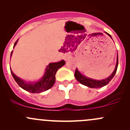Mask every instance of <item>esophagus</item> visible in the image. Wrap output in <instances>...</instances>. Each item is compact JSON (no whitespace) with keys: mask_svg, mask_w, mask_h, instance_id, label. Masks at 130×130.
<instances>
[{"mask_svg":"<svg viewBox=\"0 0 130 130\" xmlns=\"http://www.w3.org/2000/svg\"><path fill=\"white\" fill-rule=\"evenodd\" d=\"M63 58H64V60H65V61H67V60H69V59L70 58V55H69V54L65 55L63 57Z\"/></svg>","mask_w":130,"mask_h":130,"instance_id":"esophagus-1","label":"esophagus"}]
</instances>
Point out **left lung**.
I'll return each mask as SVG.
<instances>
[{
  "mask_svg": "<svg viewBox=\"0 0 130 130\" xmlns=\"http://www.w3.org/2000/svg\"><path fill=\"white\" fill-rule=\"evenodd\" d=\"M106 33L112 39V37H111V35H110L109 34L107 33V32H106ZM118 65V55H117L116 64V67H115V70H114L113 72L111 73L107 78H105V79L98 80H95L92 79V78H89V77H86V76L83 75L82 73L78 71L77 69H76L75 72V77L76 79H77L80 83L84 85V86H87V87H90V88H100V87H104V86H106V85L111 80V79L113 78L115 73L116 72V70H117Z\"/></svg>",
  "mask_w": 130,
  "mask_h": 130,
  "instance_id": "8db88e82",
  "label": "left lung"
}]
</instances>
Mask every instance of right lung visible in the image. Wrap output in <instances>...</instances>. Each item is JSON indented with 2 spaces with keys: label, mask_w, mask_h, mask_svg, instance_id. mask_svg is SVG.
<instances>
[{
  "label": "right lung",
  "mask_w": 130,
  "mask_h": 130,
  "mask_svg": "<svg viewBox=\"0 0 130 130\" xmlns=\"http://www.w3.org/2000/svg\"><path fill=\"white\" fill-rule=\"evenodd\" d=\"M18 40L14 43V48L16 45ZM12 55V51L10 53V57ZM65 61L63 60L55 63H50L47 65L45 72L41 78L36 82H27L18 77L10 70L12 75L15 82L22 89L31 93H40L50 89L55 82V74L60 68L63 66Z\"/></svg>",
  "instance_id": "obj_1"
}]
</instances>
